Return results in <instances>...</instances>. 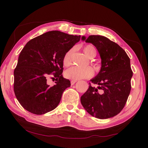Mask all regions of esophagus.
Here are the masks:
<instances>
[{"label": "esophagus", "mask_w": 148, "mask_h": 148, "mask_svg": "<svg viewBox=\"0 0 148 148\" xmlns=\"http://www.w3.org/2000/svg\"><path fill=\"white\" fill-rule=\"evenodd\" d=\"M76 82H77L76 80H71V85H73V84H74Z\"/></svg>", "instance_id": "obj_1"}]
</instances>
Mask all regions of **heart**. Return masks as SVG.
I'll list each match as a JSON object with an SVG mask.
<instances>
[{
  "label": "heart",
  "instance_id": "1",
  "mask_svg": "<svg viewBox=\"0 0 148 148\" xmlns=\"http://www.w3.org/2000/svg\"><path fill=\"white\" fill-rule=\"evenodd\" d=\"M83 51L86 55L90 58L95 57L96 55V49L92 45H86L84 47ZM74 53V48H71L65 53L63 58V64L65 67H68L72 63V56ZM94 74V71L92 67H72L65 72V76L68 79L72 80H79L81 79L90 78Z\"/></svg>",
  "mask_w": 148,
  "mask_h": 148
}]
</instances>
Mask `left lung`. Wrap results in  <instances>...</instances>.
Instances as JSON below:
<instances>
[{"mask_svg":"<svg viewBox=\"0 0 148 148\" xmlns=\"http://www.w3.org/2000/svg\"><path fill=\"white\" fill-rule=\"evenodd\" d=\"M86 42L96 47L101 58L102 67L91 85L81 97L83 108L90 114L99 119L117 115L123 109L131 90L133 72L130 58L118 44L102 36H90Z\"/></svg>","mask_w":148,"mask_h":148,"instance_id":"1","label":"left lung"}]
</instances>
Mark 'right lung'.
<instances>
[{
	"label": "right lung",
	"mask_w": 148,
	"mask_h": 148,
	"mask_svg": "<svg viewBox=\"0 0 148 148\" xmlns=\"http://www.w3.org/2000/svg\"><path fill=\"white\" fill-rule=\"evenodd\" d=\"M80 38L53 30L26 44L14 71V94L25 109L40 115L58 106L63 92L71 86L62 76L63 58ZM49 78L56 79L55 86L47 83Z\"/></svg>",
	"instance_id": "right-lung-1"
}]
</instances>
